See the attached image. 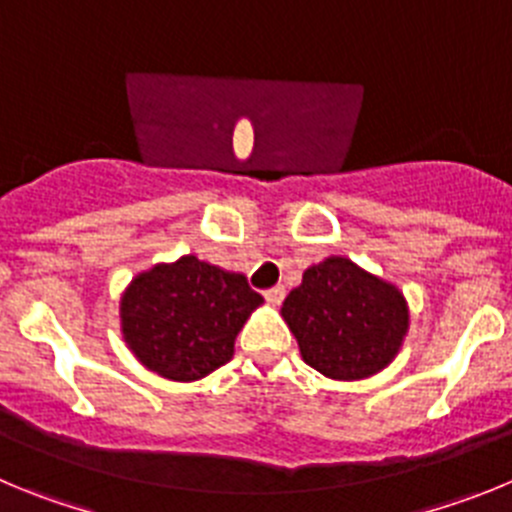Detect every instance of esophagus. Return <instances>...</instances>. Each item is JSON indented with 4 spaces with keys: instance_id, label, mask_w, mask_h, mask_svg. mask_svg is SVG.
<instances>
[{
    "instance_id": "esophagus-1",
    "label": "esophagus",
    "mask_w": 512,
    "mask_h": 512,
    "mask_svg": "<svg viewBox=\"0 0 512 512\" xmlns=\"http://www.w3.org/2000/svg\"><path fill=\"white\" fill-rule=\"evenodd\" d=\"M283 298H285L283 285H275V288L265 290V301L270 303V306H280V303H283Z\"/></svg>"
}]
</instances>
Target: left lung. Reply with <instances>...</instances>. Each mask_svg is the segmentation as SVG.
I'll return each mask as SVG.
<instances>
[{
	"instance_id": "8db88e82",
	"label": "left lung",
	"mask_w": 512,
	"mask_h": 512,
	"mask_svg": "<svg viewBox=\"0 0 512 512\" xmlns=\"http://www.w3.org/2000/svg\"><path fill=\"white\" fill-rule=\"evenodd\" d=\"M280 313L303 362L331 380H362L385 370L411 321L393 283L339 255L308 267Z\"/></svg>"
}]
</instances>
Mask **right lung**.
Segmentation results:
<instances>
[{
  "mask_svg": "<svg viewBox=\"0 0 512 512\" xmlns=\"http://www.w3.org/2000/svg\"><path fill=\"white\" fill-rule=\"evenodd\" d=\"M260 303L245 275L186 255L137 275L122 293L119 319L124 342L147 370L193 382L227 365Z\"/></svg>",
  "mask_w": 512,
  "mask_h": 512,
  "instance_id": "add662e5",
  "label": "right lung"
}]
</instances>
